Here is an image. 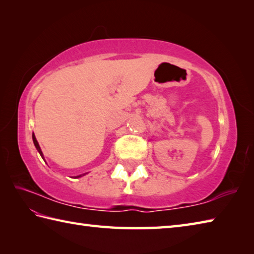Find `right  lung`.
<instances>
[{"mask_svg":"<svg viewBox=\"0 0 254 254\" xmlns=\"http://www.w3.org/2000/svg\"><path fill=\"white\" fill-rule=\"evenodd\" d=\"M32 141H34V144H35V146H36V148H37V150L38 152H39V154H40V156L42 157V159L45 160V157H44V154H42V152H41V148H40V146H39V144H38V142H37V139H36V136H35V134H32ZM86 174H83V175H79V176H76L75 178H79V177H83V176H85Z\"/></svg>","mask_w":254,"mask_h":254,"instance_id":"right-lung-1","label":"right lung"}]
</instances>
